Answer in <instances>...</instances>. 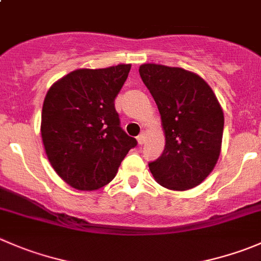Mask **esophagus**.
I'll return each mask as SVG.
<instances>
[{"mask_svg":"<svg viewBox=\"0 0 261 261\" xmlns=\"http://www.w3.org/2000/svg\"><path fill=\"white\" fill-rule=\"evenodd\" d=\"M138 143H139V145H143L144 144V141H145V133H141L140 135L138 136Z\"/></svg>","mask_w":261,"mask_h":261,"instance_id":"34e87169","label":"esophagus"}]
</instances>
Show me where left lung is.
Masks as SVG:
<instances>
[{
    "mask_svg": "<svg viewBox=\"0 0 261 261\" xmlns=\"http://www.w3.org/2000/svg\"><path fill=\"white\" fill-rule=\"evenodd\" d=\"M141 80L153 95L166 136L162 155L149 163L161 186L185 191L200 185L221 154L224 116L208 83L181 67L144 63Z\"/></svg>",
    "mask_w": 261,
    "mask_h": 261,
    "instance_id": "left-lung-1",
    "label": "left lung"
}]
</instances>
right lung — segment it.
I'll return each instance as SVG.
<instances>
[{
  "instance_id": "add662e5",
  "label": "right lung",
  "mask_w": 261,
  "mask_h": 261,
  "mask_svg": "<svg viewBox=\"0 0 261 261\" xmlns=\"http://www.w3.org/2000/svg\"><path fill=\"white\" fill-rule=\"evenodd\" d=\"M131 65L79 69L56 82L43 102V145L56 173L74 189L92 191L115 178L138 141L120 126L115 99Z\"/></svg>"
}]
</instances>
